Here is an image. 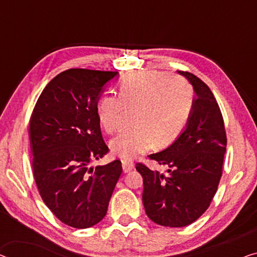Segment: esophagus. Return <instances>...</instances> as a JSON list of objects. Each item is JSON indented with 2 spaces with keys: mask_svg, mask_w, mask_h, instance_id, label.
I'll use <instances>...</instances> for the list:
<instances>
[{
  "mask_svg": "<svg viewBox=\"0 0 257 257\" xmlns=\"http://www.w3.org/2000/svg\"><path fill=\"white\" fill-rule=\"evenodd\" d=\"M122 167H123L124 173H129V172L134 170L135 165H134L133 162H122Z\"/></svg>",
  "mask_w": 257,
  "mask_h": 257,
  "instance_id": "34e87169",
  "label": "esophagus"
}]
</instances>
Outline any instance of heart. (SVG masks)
I'll list each match as a JSON object with an SVG mask.
<instances>
[{
	"label": "heart",
	"instance_id": "b5f03b06",
	"mask_svg": "<svg viewBox=\"0 0 257 257\" xmlns=\"http://www.w3.org/2000/svg\"><path fill=\"white\" fill-rule=\"evenodd\" d=\"M118 97L102 94L97 102L99 123L107 133L117 129L122 110L133 109V129L110 141V150L132 160L155 144L165 148L178 139L193 107V87L186 79L159 71L125 75L117 87Z\"/></svg>",
	"mask_w": 257,
	"mask_h": 257
}]
</instances>
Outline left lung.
Returning a JSON list of instances; mask_svg holds the SVG:
<instances>
[{
  "instance_id": "8db88e82",
  "label": "left lung",
  "mask_w": 257,
  "mask_h": 257,
  "mask_svg": "<svg viewBox=\"0 0 257 257\" xmlns=\"http://www.w3.org/2000/svg\"><path fill=\"white\" fill-rule=\"evenodd\" d=\"M178 72L196 94L189 118L170 147L149 156L170 167V174L136 164L143 178L145 212L156 224L168 227L187 226L209 208L223 173L227 143L223 115L211 90L190 72Z\"/></svg>"
}]
</instances>
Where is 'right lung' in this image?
I'll return each instance as SVG.
<instances>
[{
  "instance_id": "1",
  "label": "right lung",
  "mask_w": 257,
  "mask_h": 257,
  "mask_svg": "<svg viewBox=\"0 0 257 257\" xmlns=\"http://www.w3.org/2000/svg\"><path fill=\"white\" fill-rule=\"evenodd\" d=\"M117 71L69 69L41 92L29 135L33 175L40 196L68 226L87 228L106 216L122 173L120 160L92 167L108 152L97 102Z\"/></svg>"
}]
</instances>
